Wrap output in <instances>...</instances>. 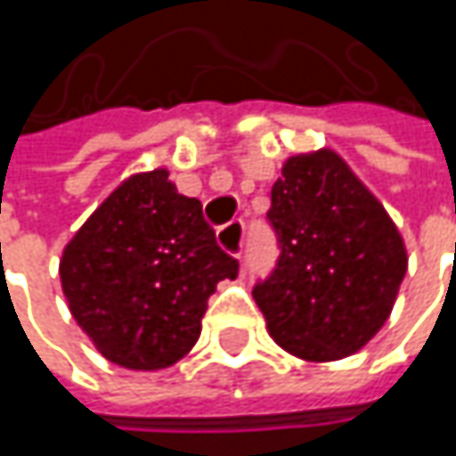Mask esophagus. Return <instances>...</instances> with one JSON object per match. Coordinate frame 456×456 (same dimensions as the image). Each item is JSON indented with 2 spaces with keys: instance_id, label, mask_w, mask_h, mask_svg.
Returning <instances> with one entry per match:
<instances>
[{
  "instance_id": "1",
  "label": "esophagus",
  "mask_w": 456,
  "mask_h": 456,
  "mask_svg": "<svg viewBox=\"0 0 456 456\" xmlns=\"http://www.w3.org/2000/svg\"><path fill=\"white\" fill-rule=\"evenodd\" d=\"M219 245L232 253L234 258L242 256V248H245V224L237 219V222H229L224 227L219 229Z\"/></svg>"
}]
</instances>
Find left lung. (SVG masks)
I'll use <instances>...</instances> for the list:
<instances>
[{
  "label": "left lung",
  "mask_w": 456,
  "mask_h": 456,
  "mask_svg": "<svg viewBox=\"0 0 456 456\" xmlns=\"http://www.w3.org/2000/svg\"><path fill=\"white\" fill-rule=\"evenodd\" d=\"M274 272L253 288L269 335L306 362L356 354L378 335L407 274L380 200L332 150L293 155L272 187Z\"/></svg>",
  "instance_id": "obj_1"
}]
</instances>
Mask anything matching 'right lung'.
<instances>
[{
    "mask_svg": "<svg viewBox=\"0 0 456 456\" xmlns=\"http://www.w3.org/2000/svg\"><path fill=\"white\" fill-rule=\"evenodd\" d=\"M237 258L216 245L198 198L166 168L134 174L73 234L60 258L68 309L97 351L126 370H166L200 338V319Z\"/></svg>",
    "mask_w": 456,
    "mask_h": 456,
    "instance_id": "add662e5",
    "label": "right lung"
}]
</instances>
